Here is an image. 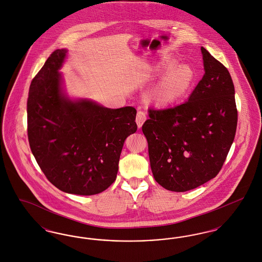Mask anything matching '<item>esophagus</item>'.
<instances>
[{
	"label": "esophagus",
	"mask_w": 262,
	"mask_h": 262,
	"mask_svg": "<svg viewBox=\"0 0 262 262\" xmlns=\"http://www.w3.org/2000/svg\"><path fill=\"white\" fill-rule=\"evenodd\" d=\"M146 113L144 112V111H141V110H139L138 112H137V118H136V122H137V126L138 127H141L142 125L144 124V122L146 121Z\"/></svg>",
	"instance_id": "esophagus-1"
}]
</instances>
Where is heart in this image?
Instances as JSON below:
<instances>
[{
    "instance_id": "heart-1",
    "label": "heart",
    "mask_w": 262,
    "mask_h": 262,
    "mask_svg": "<svg viewBox=\"0 0 262 262\" xmlns=\"http://www.w3.org/2000/svg\"><path fill=\"white\" fill-rule=\"evenodd\" d=\"M176 66L177 63L174 61H168L165 63L164 68L172 71L150 94L151 98L158 104H169L182 98L194 83L195 75L189 67L185 64Z\"/></svg>"
}]
</instances>
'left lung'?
<instances>
[{"instance_id":"obj_1","label":"left lung","mask_w":262,"mask_h":262,"mask_svg":"<svg viewBox=\"0 0 262 262\" xmlns=\"http://www.w3.org/2000/svg\"><path fill=\"white\" fill-rule=\"evenodd\" d=\"M201 53L205 73L188 100L171 108H149L142 125L153 177L172 191H187L215 178L236 135L232 77L208 51L201 47Z\"/></svg>"}]
</instances>
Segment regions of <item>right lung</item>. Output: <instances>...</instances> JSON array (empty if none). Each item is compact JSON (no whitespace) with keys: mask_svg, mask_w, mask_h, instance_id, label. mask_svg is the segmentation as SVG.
<instances>
[{"mask_svg":"<svg viewBox=\"0 0 262 262\" xmlns=\"http://www.w3.org/2000/svg\"><path fill=\"white\" fill-rule=\"evenodd\" d=\"M66 53L54 51L31 81L27 98L29 146L57 188L78 195L97 194L117 178L125 138L137 132V110L66 98L58 73Z\"/></svg>","mask_w":262,"mask_h":262,"instance_id":"right-lung-1","label":"right lung"}]
</instances>
